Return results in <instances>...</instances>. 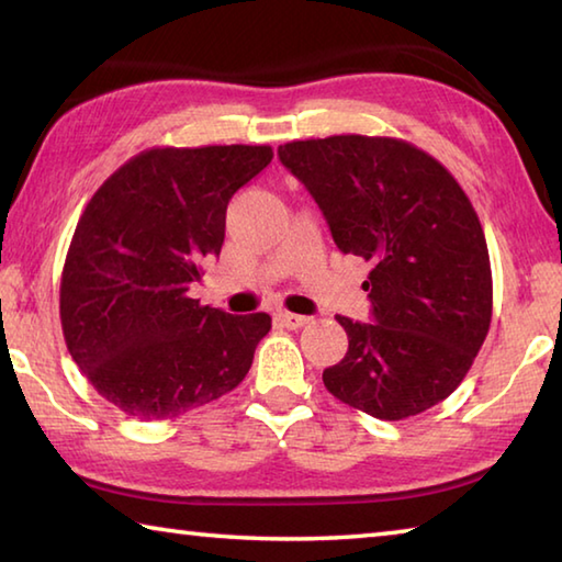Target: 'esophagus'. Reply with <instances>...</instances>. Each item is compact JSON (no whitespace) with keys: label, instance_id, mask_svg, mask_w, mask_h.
Returning <instances> with one entry per match:
<instances>
[{"label":"esophagus","instance_id":"esophagus-1","mask_svg":"<svg viewBox=\"0 0 562 562\" xmlns=\"http://www.w3.org/2000/svg\"><path fill=\"white\" fill-rule=\"evenodd\" d=\"M278 319H280L282 326H288V329H302V326H307L312 322V316L292 314V312H280Z\"/></svg>","mask_w":562,"mask_h":562}]
</instances>
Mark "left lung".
Returning <instances> with one entry per match:
<instances>
[{
    "mask_svg": "<svg viewBox=\"0 0 562 562\" xmlns=\"http://www.w3.org/2000/svg\"><path fill=\"white\" fill-rule=\"evenodd\" d=\"M278 157L312 193L336 248L371 265L373 322L336 316L349 351L322 373L326 391L379 420L445 401L492 324V265L472 201L403 139H302Z\"/></svg>",
    "mask_w": 562,
    "mask_h": 562,
    "instance_id": "left-lung-1",
    "label": "left lung"
}]
</instances>
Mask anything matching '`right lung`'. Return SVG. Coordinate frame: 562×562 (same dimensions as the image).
Returning a JSON list of instances; mask_svg holds the SVG:
<instances>
[{
	"label": "right lung",
	"instance_id": "obj_1",
	"mask_svg": "<svg viewBox=\"0 0 562 562\" xmlns=\"http://www.w3.org/2000/svg\"><path fill=\"white\" fill-rule=\"evenodd\" d=\"M272 161L268 145L147 149L80 216L60 278V326L95 391L139 420H167L233 391L270 314L189 297L226 238V209Z\"/></svg>",
	"mask_w": 562,
	"mask_h": 562
}]
</instances>
